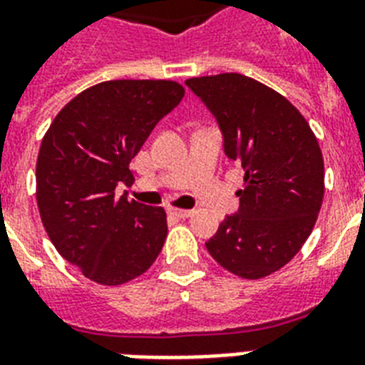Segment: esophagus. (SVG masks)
I'll return each mask as SVG.
<instances>
[{
	"label": "esophagus",
	"instance_id": "obj_1",
	"mask_svg": "<svg viewBox=\"0 0 365 365\" xmlns=\"http://www.w3.org/2000/svg\"><path fill=\"white\" fill-rule=\"evenodd\" d=\"M168 212H170L172 216L180 217V220H185V217L193 216V210H180V208H170Z\"/></svg>",
	"mask_w": 365,
	"mask_h": 365
}]
</instances>
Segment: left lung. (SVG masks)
Returning a JSON list of instances; mask_svg holds the SVG:
<instances>
[{
    "label": "left lung",
    "mask_w": 365,
    "mask_h": 365,
    "mask_svg": "<svg viewBox=\"0 0 365 365\" xmlns=\"http://www.w3.org/2000/svg\"><path fill=\"white\" fill-rule=\"evenodd\" d=\"M239 160L244 187L239 212L206 242L214 259L240 278L282 269L309 239L324 199V159L305 117L282 94L240 73L191 77Z\"/></svg>",
    "instance_id": "8db88e82"
}]
</instances>
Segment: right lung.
I'll return each instance as SVG.
<instances>
[{"label": "right lung", "mask_w": 365, "mask_h": 365, "mask_svg": "<svg viewBox=\"0 0 365 365\" xmlns=\"http://www.w3.org/2000/svg\"><path fill=\"white\" fill-rule=\"evenodd\" d=\"M183 94L180 83L165 79L98 83L70 100L43 136L36 166L43 227L93 282H128L163 250L166 212L117 199L115 189L132 185V157Z\"/></svg>", "instance_id": "obj_1"}]
</instances>
